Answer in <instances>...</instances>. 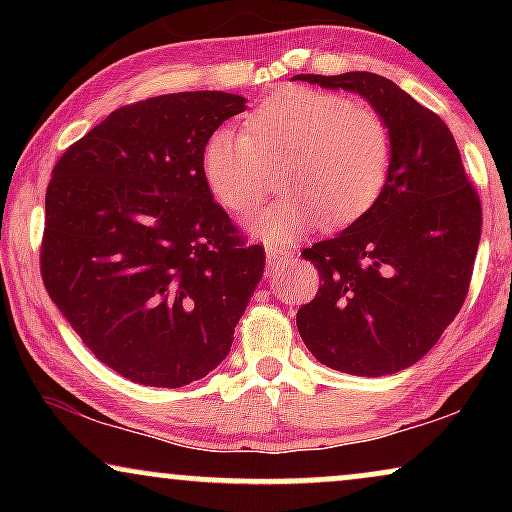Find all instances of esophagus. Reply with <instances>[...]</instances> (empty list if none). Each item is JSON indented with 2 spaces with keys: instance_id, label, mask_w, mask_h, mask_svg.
<instances>
[{
  "instance_id": "34e87169",
  "label": "esophagus",
  "mask_w": 512,
  "mask_h": 512,
  "mask_svg": "<svg viewBox=\"0 0 512 512\" xmlns=\"http://www.w3.org/2000/svg\"><path fill=\"white\" fill-rule=\"evenodd\" d=\"M296 256V251L293 249H286V247H265V261H268L270 268H277V265L282 263H289L291 258Z\"/></svg>"
}]
</instances>
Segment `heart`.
Masks as SVG:
<instances>
[{"label":"heart","instance_id":"1","mask_svg":"<svg viewBox=\"0 0 512 512\" xmlns=\"http://www.w3.org/2000/svg\"><path fill=\"white\" fill-rule=\"evenodd\" d=\"M242 125L212 132L202 170L216 200L244 216L263 202L277 165L284 193L254 221L265 240H291L317 219L324 226L359 219L387 186L394 130L366 102L289 88L249 111Z\"/></svg>","mask_w":512,"mask_h":512}]
</instances>
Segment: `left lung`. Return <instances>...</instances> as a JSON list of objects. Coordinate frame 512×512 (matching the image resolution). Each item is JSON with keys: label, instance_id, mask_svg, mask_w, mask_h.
Listing matches in <instances>:
<instances>
[{"label": "left lung", "instance_id": "left-lung-1", "mask_svg": "<svg viewBox=\"0 0 512 512\" xmlns=\"http://www.w3.org/2000/svg\"><path fill=\"white\" fill-rule=\"evenodd\" d=\"M354 90L394 130V165L380 200L331 240L303 251L319 291L296 314L312 356L340 373L394 375L440 340L471 286L480 195L443 118L370 72L298 74Z\"/></svg>", "mask_w": 512, "mask_h": 512}]
</instances>
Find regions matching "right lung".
<instances>
[{
	"label": "right lung",
	"instance_id": "right-lung-1",
	"mask_svg": "<svg viewBox=\"0 0 512 512\" xmlns=\"http://www.w3.org/2000/svg\"><path fill=\"white\" fill-rule=\"evenodd\" d=\"M244 97L158 95L111 111L46 188L41 279L104 366L179 389L226 359L265 251L209 191L202 151Z\"/></svg>",
	"mask_w": 512,
	"mask_h": 512
}]
</instances>
